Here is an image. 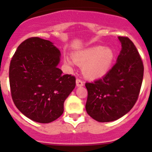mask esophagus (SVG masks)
Listing matches in <instances>:
<instances>
[{"label": "esophagus", "mask_w": 152, "mask_h": 152, "mask_svg": "<svg viewBox=\"0 0 152 152\" xmlns=\"http://www.w3.org/2000/svg\"><path fill=\"white\" fill-rule=\"evenodd\" d=\"M84 85V82L80 79H76V86L77 87H82Z\"/></svg>", "instance_id": "obj_1"}]
</instances>
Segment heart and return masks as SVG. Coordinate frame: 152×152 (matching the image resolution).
Listing matches in <instances>:
<instances>
[{
	"mask_svg": "<svg viewBox=\"0 0 152 152\" xmlns=\"http://www.w3.org/2000/svg\"><path fill=\"white\" fill-rule=\"evenodd\" d=\"M76 64L82 65V73L87 79L102 77L110 70L114 59V52L110 48L95 46L73 54ZM66 62L71 64L69 59Z\"/></svg>",
	"mask_w": 152,
	"mask_h": 152,
	"instance_id": "heart-1",
	"label": "heart"
}]
</instances>
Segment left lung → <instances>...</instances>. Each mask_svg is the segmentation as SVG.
<instances>
[{
    "mask_svg": "<svg viewBox=\"0 0 152 152\" xmlns=\"http://www.w3.org/2000/svg\"><path fill=\"white\" fill-rule=\"evenodd\" d=\"M121 50L117 62L102 79L85 84L86 111L99 122L118 120L131 110L140 93L144 67L129 38L118 37Z\"/></svg>",
    "mask_w": 152,
    "mask_h": 152,
    "instance_id": "left-lung-1",
    "label": "left lung"
}]
</instances>
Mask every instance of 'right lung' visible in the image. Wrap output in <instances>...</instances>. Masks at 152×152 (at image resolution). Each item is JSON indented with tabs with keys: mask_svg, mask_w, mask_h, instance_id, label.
Wrapping results in <instances>:
<instances>
[{
	"mask_svg": "<svg viewBox=\"0 0 152 152\" xmlns=\"http://www.w3.org/2000/svg\"><path fill=\"white\" fill-rule=\"evenodd\" d=\"M60 51L53 42L30 37L19 45L10 66L12 100L25 116L48 124L60 117L76 78L62 74L57 65Z\"/></svg>",
	"mask_w": 152,
	"mask_h": 152,
	"instance_id": "obj_1",
	"label": "right lung"
}]
</instances>
